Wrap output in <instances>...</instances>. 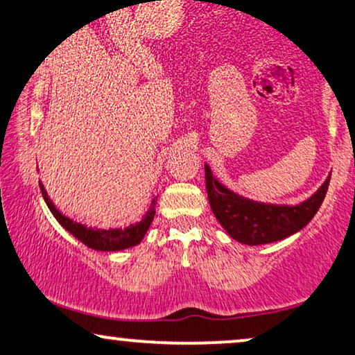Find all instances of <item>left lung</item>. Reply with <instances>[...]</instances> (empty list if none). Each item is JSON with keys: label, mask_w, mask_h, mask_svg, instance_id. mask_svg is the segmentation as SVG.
I'll return each instance as SVG.
<instances>
[{"label": "left lung", "mask_w": 355, "mask_h": 355, "mask_svg": "<svg viewBox=\"0 0 355 355\" xmlns=\"http://www.w3.org/2000/svg\"><path fill=\"white\" fill-rule=\"evenodd\" d=\"M331 176L304 202L298 205L261 204L243 199L212 176L205 164V189L214 216L232 239L245 245H263L283 240L303 229L321 207Z\"/></svg>", "instance_id": "left-lung-1"}]
</instances>
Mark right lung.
Wrapping results in <instances>:
<instances>
[{"mask_svg": "<svg viewBox=\"0 0 355 355\" xmlns=\"http://www.w3.org/2000/svg\"><path fill=\"white\" fill-rule=\"evenodd\" d=\"M41 186V192L42 198L46 200L47 207L51 209V212L54 214V217L59 220V224L64 227L65 230L71 232V234L76 237L77 240H80L82 243L87 245V247L94 248V250H100V252H116V250H123V248H130L135 247L141 242L146 230L150 229L153 218H155V205H156V199L153 200L150 211H148L146 216L143 217L141 222L138 224L126 227V229H92V227H85L82 224H77L73 222L72 218L65 217L55 209V205L52 204V200L47 196L44 186L39 182Z\"/></svg>", "mask_w": 355, "mask_h": 355, "instance_id": "1", "label": "right lung"}]
</instances>
